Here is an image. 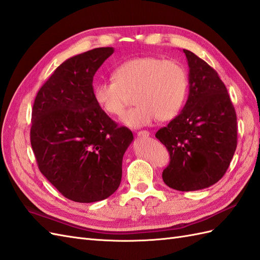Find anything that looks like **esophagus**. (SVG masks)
<instances>
[{"label":"esophagus","instance_id":"1","mask_svg":"<svg viewBox=\"0 0 260 260\" xmlns=\"http://www.w3.org/2000/svg\"><path fill=\"white\" fill-rule=\"evenodd\" d=\"M137 135H138V137H140V138H148L150 136V132L147 131V130H142V131L137 132Z\"/></svg>","mask_w":260,"mask_h":260}]
</instances>
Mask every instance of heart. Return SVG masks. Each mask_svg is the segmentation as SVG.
<instances>
[{
	"label": "heart",
	"mask_w": 260,
	"mask_h": 260,
	"mask_svg": "<svg viewBox=\"0 0 260 260\" xmlns=\"http://www.w3.org/2000/svg\"><path fill=\"white\" fill-rule=\"evenodd\" d=\"M186 91V72L178 61L143 56L118 65L112 72V80L97 81L92 96L107 115L120 116L126 94L132 93L136 105L123 113L121 122L139 129L156 118L160 121L175 118L184 105Z\"/></svg>",
	"instance_id": "heart-1"
}]
</instances>
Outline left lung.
I'll return each mask as SVG.
<instances>
[{"mask_svg": "<svg viewBox=\"0 0 260 260\" xmlns=\"http://www.w3.org/2000/svg\"><path fill=\"white\" fill-rule=\"evenodd\" d=\"M188 65V96L181 112L155 134L170 152L162 179L176 191H199L218 182L237 147V118L224 82L194 53Z\"/></svg>", "mask_w": 260, "mask_h": 260, "instance_id": "1", "label": "left lung"}]
</instances>
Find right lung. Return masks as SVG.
<instances>
[{"mask_svg": "<svg viewBox=\"0 0 260 260\" xmlns=\"http://www.w3.org/2000/svg\"><path fill=\"white\" fill-rule=\"evenodd\" d=\"M115 52L99 47L66 59L37 92L30 144L42 174L74 202L92 203L117 191L132 132L99 108L93 76Z\"/></svg>", "mask_w": 260, "mask_h": 260, "instance_id": "1", "label": "right lung"}]
</instances>
